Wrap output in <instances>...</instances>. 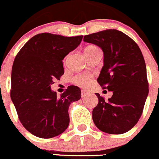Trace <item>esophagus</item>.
<instances>
[{
	"label": "esophagus",
	"instance_id": "esophagus-1",
	"mask_svg": "<svg viewBox=\"0 0 159 159\" xmlns=\"http://www.w3.org/2000/svg\"><path fill=\"white\" fill-rule=\"evenodd\" d=\"M88 94V91H84V90H82V91H81V97H82V98H85Z\"/></svg>",
	"mask_w": 159,
	"mask_h": 159
}]
</instances>
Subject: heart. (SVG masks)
<instances>
[{
    "label": "heart",
    "mask_w": 159,
    "mask_h": 159,
    "mask_svg": "<svg viewBox=\"0 0 159 159\" xmlns=\"http://www.w3.org/2000/svg\"><path fill=\"white\" fill-rule=\"evenodd\" d=\"M98 49H99L98 47H96V46H89L85 49L84 53H91ZM72 81L74 82V84L78 85V86L81 87V88H88V87L90 86V84L91 83V80L89 75L85 74L77 75V76L73 78Z\"/></svg>",
    "instance_id": "obj_1"
}]
</instances>
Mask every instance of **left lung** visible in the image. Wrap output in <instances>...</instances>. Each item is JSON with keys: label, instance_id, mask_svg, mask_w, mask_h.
Wrapping results in <instances>:
<instances>
[{"label": "left lung", "instance_id": "8db88e82", "mask_svg": "<svg viewBox=\"0 0 159 159\" xmlns=\"http://www.w3.org/2000/svg\"><path fill=\"white\" fill-rule=\"evenodd\" d=\"M84 41L99 46L103 66L98 78L103 88L113 92L108 101L98 93L92 111L93 121L101 131L123 134L139 120L148 94L146 66L138 45L117 30L86 35Z\"/></svg>", "mask_w": 159, "mask_h": 159}]
</instances>
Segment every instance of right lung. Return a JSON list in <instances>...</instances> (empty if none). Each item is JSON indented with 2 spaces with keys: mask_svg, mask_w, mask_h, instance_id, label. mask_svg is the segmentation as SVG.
Returning <instances> with one entry per match:
<instances>
[{
  "mask_svg": "<svg viewBox=\"0 0 159 159\" xmlns=\"http://www.w3.org/2000/svg\"><path fill=\"white\" fill-rule=\"evenodd\" d=\"M82 38L39 33L32 37L15 58L11 98L20 121L34 136L52 138L68 128V107L81 99V89L71 85L58 97L51 84L64 74L62 60L79 46Z\"/></svg>",
  "mask_w": 159,
  "mask_h": 159,
  "instance_id": "right-lung-1",
  "label": "right lung"
}]
</instances>
